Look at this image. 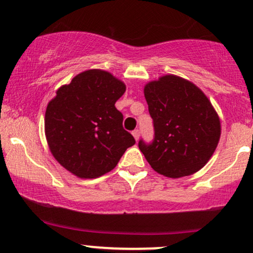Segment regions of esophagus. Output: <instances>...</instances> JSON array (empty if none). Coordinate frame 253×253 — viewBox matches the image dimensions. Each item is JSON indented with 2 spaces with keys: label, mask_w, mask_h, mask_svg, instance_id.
<instances>
[{
  "label": "esophagus",
  "mask_w": 253,
  "mask_h": 253,
  "mask_svg": "<svg viewBox=\"0 0 253 253\" xmlns=\"http://www.w3.org/2000/svg\"><path fill=\"white\" fill-rule=\"evenodd\" d=\"M132 134H133V136H134V139L135 140H139V136H140V130L139 129H134L132 132Z\"/></svg>",
  "instance_id": "obj_1"
}]
</instances>
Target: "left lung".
Segmentation results:
<instances>
[{"instance_id":"1","label":"left lung","mask_w":253,"mask_h":253,"mask_svg":"<svg viewBox=\"0 0 253 253\" xmlns=\"http://www.w3.org/2000/svg\"><path fill=\"white\" fill-rule=\"evenodd\" d=\"M144 95L153 120L155 138L139 149L153 170L170 178L202 169L221 134L220 119L211 101L194 83L167 75L147 83Z\"/></svg>"}]
</instances>
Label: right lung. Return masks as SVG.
<instances>
[{"label":"right lung","instance_id":"right-lung-1","mask_svg":"<svg viewBox=\"0 0 253 253\" xmlns=\"http://www.w3.org/2000/svg\"><path fill=\"white\" fill-rule=\"evenodd\" d=\"M126 85L109 72L92 69L60 86L45 113L51 153L80 178H96L117 167L134 138L124 129L115 102Z\"/></svg>","mask_w":253,"mask_h":253}]
</instances>
